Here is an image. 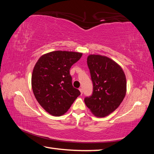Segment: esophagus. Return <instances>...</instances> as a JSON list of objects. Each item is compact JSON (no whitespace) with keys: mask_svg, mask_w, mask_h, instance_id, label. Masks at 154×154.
Segmentation results:
<instances>
[{"mask_svg":"<svg viewBox=\"0 0 154 154\" xmlns=\"http://www.w3.org/2000/svg\"><path fill=\"white\" fill-rule=\"evenodd\" d=\"M79 91H80V92H81V94H83V89H82V88H79Z\"/></svg>","mask_w":154,"mask_h":154,"instance_id":"1","label":"esophagus"}]
</instances>
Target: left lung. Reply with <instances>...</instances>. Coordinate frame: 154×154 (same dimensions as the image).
I'll return each mask as SVG.
<instances>
[{
  "mask_svg": "<svg viewBox=\"0 0 154 154\" xmlns=\"http://www.w3.org/2000/svg\"><path fill=\"white\" fill-rule=\"evenodd\" d=\"M93 92L84 102L96 117L109 116L118 107L126 93V79L121 66L106 56L90 55L87 58Z\"/></svg>",
  "mask_w": 154,
  "mask_h": 154,
  "instance_id": "obj_1",
  "label": "left lung"
}]
</instances>
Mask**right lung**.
I'll list each match as a JSON object with an SVG mask.
<instances>
[{"label":"right lung","instance_id":"1","mask_svg":"<svg viewBox=\"0 0 154 154\" xmlns=\"http://www.w3.org/2000/svg\"><path fill=\"white\" fill-rule=\"evenodd\" d=\"M82 53L55 51L44 54L36 62L32 75V88L40 105L54 116L69 110L81 93L72 84L70 69Z\"/></svg>","mask_w":154,"mask_h":154}]
</instances>
